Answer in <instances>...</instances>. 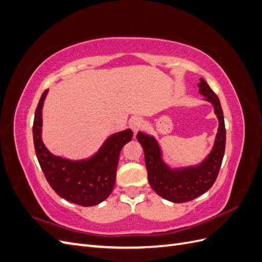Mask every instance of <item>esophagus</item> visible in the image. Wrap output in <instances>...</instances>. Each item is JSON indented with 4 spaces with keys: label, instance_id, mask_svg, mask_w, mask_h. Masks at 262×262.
<instances>
[{
    "label": "esophagus",
    "instance_id": "esophagus-1",
    "mask_svg": "<svg viewBox=\"0 0 262 262\" xmlns=\"http://www.w3.org/2000/svg\"><path fill=\"white\" fill-rule=\"evenodd\" d=\"M129 124H130V128L132 129V131L134 133H138L142 129V126H143V120H142L140 117H134L131 119Z\"/></svg>",
    "mask_w": 262,
    "mask_h": 262
}]
</instances>
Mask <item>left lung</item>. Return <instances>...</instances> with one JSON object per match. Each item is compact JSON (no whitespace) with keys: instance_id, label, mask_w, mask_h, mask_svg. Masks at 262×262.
<instances>
[{"instance_id":"left-lung-1","label":"left lung","mask_w":262,"mask_h":262,"mask_svg":"<svg viewBox=\"0 0 262 262\" xmlns=\"http://www.w3.org/2000/svg\"><path fill=\"white\" fill-rule=\"evenodd\" d=\"M199 93L210 101L219 119V129L210 154L199 165L189 167L170 168L162 158V150L154 137L139 132L137 139L144 149L147 179L154 191L164 199L182 203L191 201L207 192L219 175L223 161L226 130L223 110L219 97L203 78H200Z\"/></svg>"}]
</instances>
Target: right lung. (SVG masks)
I'll return each instance as SVG.
<instances>
[{
  "mask_svg": "<svg viewBox=\"0 0 262 262\" xmlns=\"http://www.w3.org/2000/svg\"><path fill=\"white\" fill-rule=\"evenodd\" d=\"M46 90L35 113L33 137L36 155L47 181L63 199L82 207H93L106 200L116 182L117 166L121 148L132 140L133 132L126 129L112 134L92 157L71 161L49 152L41 139L42 107Z\"/></svg>",
  "mask_w": 262,
  "mask_h": 262,
  "instance_id": "add662e5",
  "label": "right lung"
}]
</instances>
